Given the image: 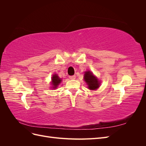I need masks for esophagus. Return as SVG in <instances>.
Returning <instances> with one entry per match:
<instances>
[{
  "label": "esophagus",
  "mask_w": 146,
  "mask_h": 146,
  "mask_svg": "<svg viewBox=\"0 0 146 146\" xmlns=\"http://www.w3.org/2000/svg\"><path fill=\"white\" fill-rule=\"evenodd\" d=\"M69 78L71 79V80H74V79L76 78V76H75V75H74V76H69Z\"/></svg>",
  "instance_id": "obj_1"
}]
</instances>
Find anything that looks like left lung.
<instances>
[{"label":"left lung","instance_id":"1","mask_svg":"<svg viewBox=\"0 0 146 146\" xmlns=\"http://www.w3.org/2000/svg\"><path fill=\"white\" fill-rule=\"evenodd\" d=\"M84 80L88 84V88L91 90H94L98 89L99 86V82L98 79L96 78L92 73L90 71L85 72L84 76Z\"/></svg>","mask_w":146,"mask_h":146}]
</instances>
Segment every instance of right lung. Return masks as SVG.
Instances as JSON below:
<instances>
[{
	"mask_svg": "<svg viewBox=\"0 0 146 146\" xmlns=\"http://www.w3.org/2000/svg\"><path fill=\"white\" fill-rule=\"evenodd\" d=\"M61 82V78H60L59 77L57 76L56 74L54 75L52 78V84L53 86H54L53 88H56L57 86H58V85Z\"/></svg>",
	"mask_w": 146,
	"mask_h": 146,
	"instance_id": "add662e5",
	"label": "right lung"
}]
</instances>
